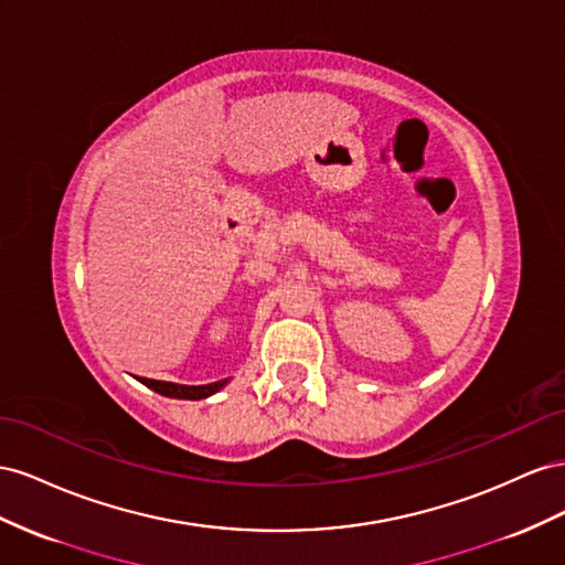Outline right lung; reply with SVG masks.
Returning <instances> with one entry per match:
<instances>
[{
    "mask_svg": "<svg viewBox=\"0 0 565 565\" xmlns=\"http://www.w3.org/2000/svg\"><path fill=\"white\" fill-rule=\"evenodd\" d=\"M141 383L147 388L166 395V397H174V399H203L211 397L213 393L222 391L227 385V379L217 381V383H207V385H180V383H170V381H153V379H141Z\"/></svg>",
    "mask_w": 565,
    "mask_h": 565,
    "instance_id": "obj_1",
    "label": "right lung"
}]
</instances>
